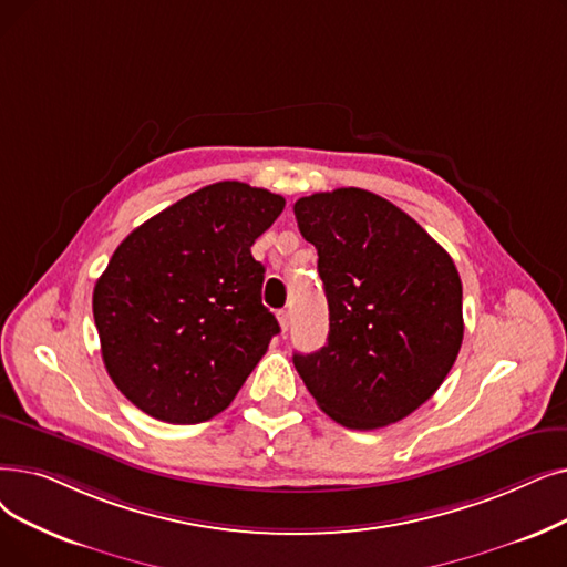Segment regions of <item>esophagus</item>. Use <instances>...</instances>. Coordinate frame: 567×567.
Wrapping results in <instances>:
<instances>
[{
	"instance_id": "1",
	"label": "esophagus",
	"mask_w": 567,
	"mask_h": 567,
	"mask_svg": "<svg viewBox=\"0 0 567 567\" xmlns=\"http://www.w3.org/2000/svg\"><path fill=\"white\" fill-rule=\"evenodd\" d=\"M278 322H280V329H282V331L289 329V322H291L289 310H280V312H278Z\"/></svg>"
}]
</instances>
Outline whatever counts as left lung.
I'll return each instance as SVG.
<instances>
[{
  "label": "left lung",
  "mask_w": 567,
  "mask_h": 567,
  "mask_svg": "<svg viewBox=\"0 0 567 567\" xmlns=\"http://www.w3.org/2000/svg\"><path fill=\"white\" fill-rule=\"evenodd\" d=\"M317 248L329 301L322 350L293 354L317 405L354 431L401 422L424 405L458 357L463 289L452 257L382 196L359 187L293 204Z\"/></svg>",
  "instance_id": "1"
}]
</instances>
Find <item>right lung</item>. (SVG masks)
<instances>
[{
  "label": "right lung",
  "instance_id": "right-lung-1",
  "mask_svg": "<svg viewBox=\"0 0 567 567\" xmlns=\"http://www.w3.org/2000/svg\"><path fill=\"white\" fill-rule=\"evenodd\" d=\"M285 199L225 181L187 194L117 245L92 312L115 386L166 424H199L236 399L280 327L255 240Z\"/></svg>",
  "mask_w": 567,
  "mask_h": 567
}]
</instances>
